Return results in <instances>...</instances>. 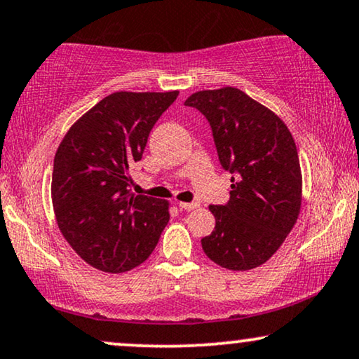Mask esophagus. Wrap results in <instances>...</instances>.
I'll return each instance as SVG.
<instances>
[{
	"mask_svg": "<svg viewBox=\"0 0 359 359\" xmlns=\"http://www.w3.org/2000/svg\"><path fill=\"white\" fill-rule=\"evenodd\" d=\"M178 206L184 211H193V209L198 208V203H178Z\"/></svg>",
	"mask_w": 359,
	"mask_h": 359,
	"instance_id": "34e87169",
	"label": "esophagus"
}]
</instances>
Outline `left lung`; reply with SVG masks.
Listing matches in <instances>:
<instances>
[{
  "label": "left lung",
  "instance_id": "obj_1",
  "mask_svg": "<svg viewBox=\"0 0 359 359\" xmlns=\"http://www.w3.org/2000/svg\"><path fill=\"white\" fill-rule=\"evenodd\" d=\"M184 105L211 127L221 166L229 171L231 198L209 206L216 217L203 250L229 271L267 262L297 222L302 204L299 153L287 125L234 87L201 90Z\"/></svg>",
  "mask_w": 359,
  "mask_h": 359
}]
</instances>
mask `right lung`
I'll list each match as a JSON object with an SVG mask.
<instances>
[{
    "mask_svg": "<svg viewBox=\"0 0 359 359\" xmlns=\"http://www.w3.org/2000/svg\"><path fill=\"white\" fill-rule=\"evenodd\" d=\"M180 92H115L82 115L57 148L53 206L72 249L104 272L120 273L150 257L168 224V203L133 194V163Z\"/></svg>",
    "mask_w": 359,
    "mask_h": 359,
    "instance_id": "obj_1",
    "label": "right lung"
}]
</instances>
